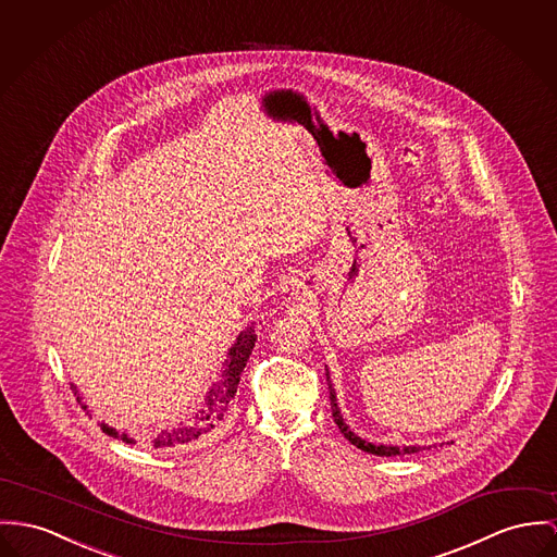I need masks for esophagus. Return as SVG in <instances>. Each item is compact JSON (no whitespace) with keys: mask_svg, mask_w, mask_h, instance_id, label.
I'll return each instance as SVG.
<instances>
[{"mask_svg":"<svg viewBox=\"0 0 557 557\" xmlns=\"http://www.w3.org/2000/svg\"><path fill=\"white\" fill-rule=\"evenodd\" d=\"M295 295H305V290H302V286H297V288H295Z\"/></svg>","mask_w":557,"mask_h":557,"instance_id":"esophagus-1","label":"esophagus"}]
</instances>
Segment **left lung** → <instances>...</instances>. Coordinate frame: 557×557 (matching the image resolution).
<instances>
[{"label": "left lung", "mask_w": 557, "mask_h": 557, "mask_svg": "<svg viewBox=\"0 0 557 557\" xmlns=\"http://www.w3.org/2000/svg\"><path fill=\"white\" fill-rule=\"evenodd\" d=\"M326 380H329V392H331V409H333V418H335V424L342 430L343 436L356 445L358 449L362 451H369V454H375V456H405V454H418L422 451L420 445H405V447H396V445H375V443H369L364 438H360L358 434H354L349 426L343 422L342 409L337 405V396H335V387L331 384V377H329V371H326Z\"/></svg>", "instance_id": "left-lung-1"}]
</instances>
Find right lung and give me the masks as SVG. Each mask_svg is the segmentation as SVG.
Instances as JSON below:
<instances>
[{
    "label": "right lung",
    "mask_w": 557,
    "mask_h": 557,
    "mask_svg": "<svg viewBox=\"0 0 557 557\" xmlns=\"http://www.w3.org/2000/svg\"><path fill=\"white\" fill-rule=\"evenodd\" d=\"M255 342H257V333H255V326H248L246 331L239 333L237 342L233 343V347L228 349L226 354V360H224V371L220 375V380L212 384L208 396H206V403L203 407L195 413V418L188 422V424H180L177 429L161 430L157 436L150 438V445L154 449H170V447H180V445H188L193 441H197L199 436L208 434L210 430L214 429L215 424L224 418L231 400L235 398V392H237V385L242 380V373H244V367L255 349ZM74 394L78 396V403L83 405V396L78 394L76 385L72 384ZM83 409H86V405H83ZM101 430L114 438H121L125 443L135 445V438L127 434V432H119L108 424H101Z\"/></svg>",
    "instance_id": "1"
}]
</instances>
